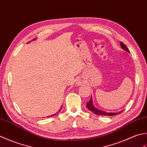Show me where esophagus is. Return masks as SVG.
Listing matches in <instances>:
<instances>
[{"mask_svg":"<svg viewBox=\"0 0 147 147\" xmlns=\"http://www.w3.org/2000/svg\"><path fill=\"white\" fill-rule=\"evenodd\" d=\"M77 84H81L82 83V79H78L77 80Z\"/></svg>","mask_w":147,"mask_h":147,"instance_id":"34e87169","label":"esophagus"}]
</instances>
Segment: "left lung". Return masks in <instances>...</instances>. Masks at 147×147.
<instances>
[{
  "instance_id": "1",
  "label": "left lung",
  "mask_w": 147,
  "mask_h": 147,
  "mask_svg": "<svg viewBox=\"0 0 147 147\" xmlns=\"http://www.w3.org/2000/svg\"><path fill=\"white\" fill-rule=\"evenodd\" d=\"M121 47L123 49L125 50L126 51H127L128 53H130L129 51L128 48L127 47V46H125V45L123 43L121 42ZM87 108L89 110H91V112H93L94 113L98 115H109V116H112V115H117L119 113H121V112H117V113H108V112H103V111H101V110H98L96 108H95L93 105V104H92V98H91L90 100L89 101H88V103H87V105H86Z\"/></svg>"
}]
</instances>
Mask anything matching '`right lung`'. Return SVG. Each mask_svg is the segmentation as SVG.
I'll list each match as a JSON object with an SVG mask.
<instances>
[{
	"label": "right lung",
	"mask_w": 147,
	"mask_h": 147,
	"mask_svg": "<svg viewBox=\"0 0 147 147\" xmlns=\"http://www.w3.org/2000/svg\"><path fill=\"white\" fill-rule=\"evenodd\" d=\"M28 42H30V41ZM61 109H60V110H61ZM60 110H59V111H60ZM58 111V112H59ZM56 115V113H55V114H54V115H50V116H49V117H52V116H54V115Z\"/></svg>",
	"instance_id": "add662e5"
}]
</instances>
